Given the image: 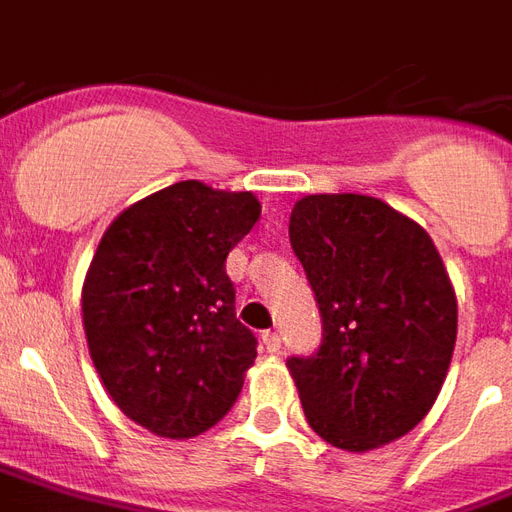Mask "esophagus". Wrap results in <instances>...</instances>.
Instances as JSON below:
<instances>
[{
    "mask_svg": "<svg viewBox=\"0 0 512 512\" xmlns=\"http://www.w3.org/2000/svg\"><path fill=\"white\" fill-rule=\"evenodd\" d=\"M261 346H264L270 354H278L281 352V335L270 333V330H267V333H261Z\"/></svg>",
    "mask_w": 512,
    "mask_h": 512,
    "instance_id": "1",
    "label": "esophagus"
}]
</instances>
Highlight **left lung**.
<instances>
[{
  "label": "left lung",
  "instance_id": "left-lung-1",
  "mask_svg": "<svg viewBox=\"0 0 512 512\" xmlns=\"http://www.w3.org/2000/svg\"><path fill=\"white\" fill-rule=\"evenodd\" d=\"M289 242L322 313V343L286 365L308 425L365 453L423 420L453 357L458 305L423 226L357 193L294 204Z\"/></svg>",
  "mask_w": 512,
  "mask_h": 512
}]
</instances>
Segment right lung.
Segmentation results:
<instances>
[{
	"label": "right lung",
	"instance_id": "obj_1",
	"mask_svg": "<svg viewBox=\"0 0 512 512\" xmlns=\"http://www.w3.org/2000/svg\"><path fill=\"white\" fill-rule=\"evenodd\" d=\"M253 193L199 179L119 212L89 264V357L114 404L147 431L190 439L223 420L256 357L226 256L256 226Z\"/></svg>",
	"mask_w": 512,
	"mask_h": 512
}]
</instances>
